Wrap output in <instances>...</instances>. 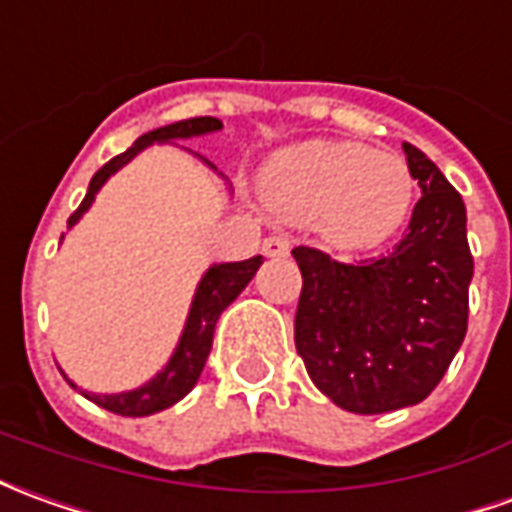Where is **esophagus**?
<instances>
[{"label":"esophagus","instance_id":"esophagus-1","mask_svg":"<svg viewBox=\"0 0 512 512\" xmlns=\"http://www.w3.org/2000/svg\"><path fill=\"white\" fill-rule=\"evenodd\" d=\"M288 252H291V244L280 235H271L263 241V255L266 257H288Z\"/></svg>","mask_w":512,"mask_h":512}]
</instances>
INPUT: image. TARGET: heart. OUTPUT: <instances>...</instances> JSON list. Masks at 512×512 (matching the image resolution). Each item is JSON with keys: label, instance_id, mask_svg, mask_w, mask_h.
<instances>
[{"label": "heart", "instance_id": "1", "mask_svg": "<svg viewBox=\"0 0 512 512\" xmlns=\"http://www.w3.org/2000/svg\"><path fill=\"white\" fill-rule=\"evenodd\" d=\"M260 194L274 219L316 227L335 249H371L410 216L416 180L405 157L355 141H305L268 157Z\"/></svg>", "mask_w": 512, "mask_h": 512}]
</instances>
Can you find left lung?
Returning a JSON list of instances; mask_svg holds the SVG:
<instances>
[{
  "instance_id": "obj_1",
  "label": "left lung",
  "mask_w": 512,
  "mask_h": 512,
  "mask_svg": "<svg viewBox=\"0 0 512 512\" xmlns=\"http://www.w3.org/2000/svg\"><path fill=\"white\" fill-rule=\"evenodd\" d=\"M402 149L421 199L388 255L349 266L310 246L293 249L302 271L296 352L318 391L360 416L427 399L468 327L466 205L421 149Z\"/></svg>"
}]
</instances>
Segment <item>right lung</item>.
Returning a JSON list of instances; mask_svg holds the SVG:
<instances>
[{
	"instance_id": "right-lung-1",
	"label": "right lung",
	"mask_w": 512,
	"mask_h": 512,
	"mask_svg": "<svg viewBox=\"0 0 512 512\" xmlns=\"http://www.w3.org/2000/svg\"><path fill=\"white\" fill-rule=\"evenodd\" d=\"M219 130V119H213V116H199V119L177 121V124H169V127H160V130H152L146 132V135H141L127 152L116 155L110 163H105L102 169L96 171L94 180L88 185V194L82 199V205L74 210V216L69 219V230L85 216V213H88V210H91L96 194L102 191V185H105L116 171L124 169L132 157L141 155L146 146H177V141H188V138H199V135H210V132ZM188 152H191V149H188ZM191 155H196V152H191ZM199 160L205 163L207 169L216 171V166L207 163L205 157H199ZM216 174H219V171H216ZM219 177L224 180V174H219ZM60 241H63V235H60ZM260 263H263V257L257 255L249 257V260H241V263H213V266L207 268L205 274H202V280H199V285H196V293L194 299H191V307H188V318H185L180 341L174 346L169 363L160 368L152 380H146L144 385H138V388H132V391L121 393H91L80 388L82 396L96 402L99 407L110 410V413H119V416L130 418L152 416V413H160V410H166V407L177 405L182 396L191 393V388H194L196 382H199V377H202V368H205L210 346H213L216 321H219L221 313L235 302V296L249 285V280L257 274ZM66 380H69V377H66ZM69 385L71 388H77L71 380Z\"/></svg>"
}]
</instances>
